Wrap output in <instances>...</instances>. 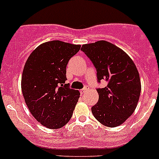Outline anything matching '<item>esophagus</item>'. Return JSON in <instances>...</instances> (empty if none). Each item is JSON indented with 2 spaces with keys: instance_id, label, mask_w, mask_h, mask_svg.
I'll return each mask as SVG.
<instances>
[{
  "instance_id": "esophagus-1",
  "label": "esophagus",
  "mask_w": 159,
  "mask_h": 159,
  "mask_svg": "<svg viewBox=\"0 0 159 159\" xmlns=\"http://www.w3.org/2000/svg\"><path fill=\"white\" fill-rule=\"evenodd\" d=\"M87 92V89L86 88H83V89L80 90V93L81 94H85Z\"/></svg>"
}]
</instances>
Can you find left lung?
<instances>
[{"label":"left lung","instance_id":"obj_1","mask_svg":"<svg viewBox=\"0 0 159 159\" xmlns=\"http://www.w3.org/2000/svg\"><path fill=\"white\" fill-rule=\"evenodd\" d=\"M81 50L96 68L98 82L107 81L105 88L97 89L99 100L92 107L94 117L106 127H118L134 113L139 99L137 67L123 50L105 40L84 44Z\"/></svg>","mask_w":159,"mask_h":159}]
</instances>
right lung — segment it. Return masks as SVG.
I'll return each mask as SVG.
<instances>
[{"label": "right lung", "mask_w": 159, "mask_h": 159, "mask_svg": "<svg viewBox=\"0 0 159 159\" xmlns=\"http://www.w3.org/2000/svg\"><path fill=\"white\" fill-rule=\"evenodd\" d=\"M80 44L60 40L45 42L33 50L24 67L21 90L32 116L49 129L68 123L80 93L65 84L66 67Z\"/></svg>", "instance_id": "right-lung-1"}]
</instances>
